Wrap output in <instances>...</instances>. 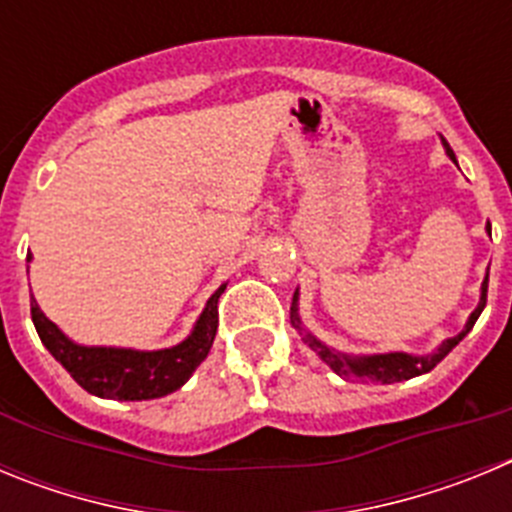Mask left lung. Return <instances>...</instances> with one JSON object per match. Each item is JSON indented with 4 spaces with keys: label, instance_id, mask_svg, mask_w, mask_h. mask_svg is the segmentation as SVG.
Segmentation results:
<instances>
[{
    "label": "left lung",
    "instance_id": "1",
    "mask_svg": "<svg viewBox=\"0 0 512 512\" xmlns=\"http://www.w3.org/2000/svg\"><path fill=\"white\" fill-rule=\"evenodd\" d=\"M446 153L451 156V161H456L454 151H451L449 146H446ZM487 228H490V223H487ZM487 282H490V274H487L485 282H482V297H479V305L474 307V312L469 315L467 325H464V330H461L459 336L446 338V341H443L441 346L433 351V354H425V356L402 354V351H395V354H374V356L338 354V351H333V348H328L325 343H320L318 338L310 336V333L302 328L300 312H297V300H300V297H297V292H295V297H292L289 318H292V325H295L300 333H305V338H302V341H305L307 346L312 348V351H318L320 359H323L325 364H328L330 369L338 374V377L359 379V382L395 384V382H405V379H413V377H420V374H425V372H431L433 366H436L438 361L443 359V356H449L451 348H454L456 343H459L461 338L467 336L469 330L474 328V323H477V318H479V312L485 310V305H487Z\"/></svg>",
    "mask_w": 512,
    "mask_h": 512
}]
</instances>
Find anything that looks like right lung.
Returning <instances> with one entry per match:
<instances>
[{"mask_svg":"<svg viewBox=\"0 0 512 512\" xmlns=\"http://www.w3.org/2000/svg\"><path fill=\"white\" fill-rule=\"evenodd\" d=\"M223 292L225 284L207 300L200 320L182 343L161 351L79 346L45 318L35 297L30 300V315L43 346L89 395L104 400H156L179 390L207 359L217 333V300Z\"/></svg>","mask_w":512,"mask_h":512,"instance_id":"add662e5","label":"right lung"}]
</instances>
